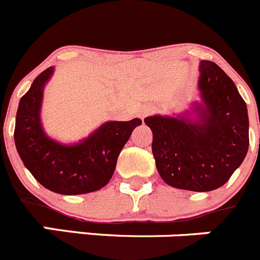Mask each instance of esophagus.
<instances>
[{"mask_svg": "<svg viewBox=\"0 0 260 260\" xmlns=\"http://www.w3.org/2000/svg\"><path fill=\"white\" fill-rule=\"evenodd\" d=\"M151 111H152L151 108H145V109H142V111H141L142 118H144V116H146V115H149V114L151 113Z\"/></svg>", "mask_w": 260, "mask_h": 260, "instance_id": "34e87169", "label": "esophagus"}]
</instances>
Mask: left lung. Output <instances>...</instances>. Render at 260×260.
I'll list each match as a JSON object with an SVG mask.
<instances>
[{"label": "left lung", "mask_w": 260, "mask_h": 260, "mask_svg": "<svg viewBox=\"0 0 260 260\" xmlns=\"http://www.w3.org/2000/svg\"><path fill=\"white\" fill-rule=\"evenodd\" d=\"M196 104L199 120L147 116L152 154L166 183L205 192L220 187L241 166L249 149V118L236 86L215 62L203 60Z\"/></svg>", "instance_id": "left-lung-1"}]
</instances>
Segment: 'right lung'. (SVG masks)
Segmentation results:
<instances>
[{"label": "right lung", "mask_w": 260, "mask_h": 260, "mask_svg": "<svg viewBox=\"0 0 260 260\" xmlns=\"http://www.w3.org/2000/svg\"><path fill=\"white\" fill-rule=\"evenodd\" d=\"M53 67L43 70L20 99L15 122L16 150L24 166L43 187L61 195H81L108 185L116 160L131 133L142 123L108 122L81 144L67 146L53 141L41 127L43 87Z\"/></svg>", "instance_id": "add662e5"}]
</instances>
